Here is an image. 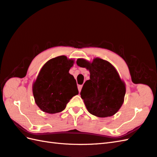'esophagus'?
<instances>
[{
  "label": "esophagus",
  "instance_id": "obj_1",
  "mask_svg": "<svg viewBox=\"0 0 157 157\" xmlns=\"http://www.w3.org/2000/svg\"><path fill=\"white\" fill-rule=\"evenodd\" d=\"M82 85H79L78 86V90H79V92H81V90H82Z\"/></svg>",
  "mask_w": 157,
  "mask_h": 157
}]
</instances>
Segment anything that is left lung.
<instances>
[{"instance_id":"obj_1","label":"left lung","mask_w":157,"mask_h":157,"mask_svg":"<svg viewBox=\"0 0 157 157\" xmlns=\"http://www.w3.org/2000/svg\"><path fill=\"white\" fill-rule=\"evenodd\" d=\"M76 63L90 73V79L84 83L80 93L87 110L100 118L114 115L121 108L126 94L125 83L115 67L98 57L92 62L78 59Z\"/></svg>"}]
</instances>
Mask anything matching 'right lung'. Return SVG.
Segmentation results:
<instances>
[{"instance_id":"1","label":"right lung","mask_w":157,"mask_h":157,"mask_svg":"<svg viewBox=\"0 0 157 157\" xmlns=\"http://www.w3.org/2000/svg\"><path fill=\"white\" fill-rule=\"evenodd\" d=\"M73 59L61 56L49 60L42 67L33 85L35 103L49 114L61 112L72 97L78 94L75 79L69 71Z\"/></svg>"}]
</instances>
